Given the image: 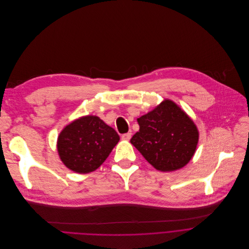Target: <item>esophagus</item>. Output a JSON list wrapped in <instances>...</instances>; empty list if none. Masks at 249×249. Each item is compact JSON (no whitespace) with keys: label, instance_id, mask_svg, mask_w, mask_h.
<instances>
[{"label":"esophagus","instance_id":"34e87169","mask_svg":"<svg viewBox=\"0 0 249 249\" xmlns=\"http://www.w3.org/2000/svg\"><path fill=\"white\" fill-rule=\"evenodd\" d=\"M130 138H131V133H130V132L124 133V134L122 135V139L124 140V141H128Z\"/></svg>","mask_w":249,"mask_h":249}]
</instances>
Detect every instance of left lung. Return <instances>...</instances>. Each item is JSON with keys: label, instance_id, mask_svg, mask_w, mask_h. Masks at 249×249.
Wrapping results in <instances>:
<instances>
[{"label": "left lung", "instance_id": "obj_1", "mask_svg": "<svg viewBox=\"0 0 249 249\" xmlns=\"http://www.w3.org/2000/svg\"><path fill=\"white\" fill-rule=\"evenodd\" d=\"M137 122L139 131L131 137L130 143L155 169L172 172L191 160L199 132L175 102L166 99Z\"/></svg>", "mask_w": 249, "mask_h": 249}]
</instances>
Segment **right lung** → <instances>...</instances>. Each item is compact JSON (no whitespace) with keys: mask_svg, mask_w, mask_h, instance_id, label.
Wrapping results in <instances>:
<instances>
[{"mask_svg":"<svg viewBox=\"0 0 249 249\" xmlns=\"http://www.w3.org/2000/svg\"><path fill=\"white\" fill-rule=\"evenodd\" d=\"M120 140L117 131L96 116L81 117L68 124L57 142L62 162L78 174L100 167Z\"/></svg>","mask_w":249,"mask_h":249,"instance_id":"obj_1","label":"right lung"}]
</instances>
